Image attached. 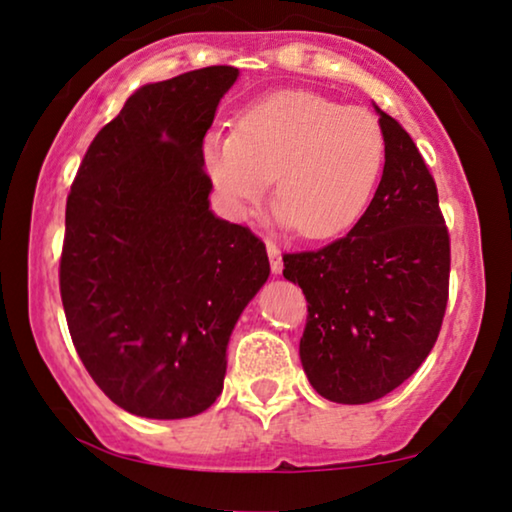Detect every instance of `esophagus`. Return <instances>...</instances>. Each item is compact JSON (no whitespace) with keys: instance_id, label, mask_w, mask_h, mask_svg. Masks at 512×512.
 <instances>
[{"instance_id":"esophagus-1","label":"esophagus","mask_w":512,"mask_h":512,"mask_svg":"<svg viewBox=\"0 0 512 512\" xmlns=\"http://www.w3.org/2000/svg\"><path fill=\"white\" fill-rule=\"evenodd\" d=\"M267 252H269L271 271H274V274H281V271H283V255H281V248H278L276 243L267 241Z\"/></svg>"}]
</instances>
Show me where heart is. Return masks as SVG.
<instances>
[{"label": "heart", "mask_w": 512, "mask_h": 512, "mask_svg": "<svg viewBox=\"0 0 512 512\" xmlns=\"http://www.w3.org/2000/svg\"><path fill=\"white\" fill-rule=\"evenodd\" d=\"M386 140L370 112L313 91H278L210 131L203 166L231 215L248 217L276 182V222L325 241L363 217L384 168Z\"/></svg>", "instance_id": "1"}]
</instances>
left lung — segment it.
Instances as JSON below:
<instances>
[{"label": "left lung", "mask_w": 512, "mask_h": 512, "mask_svg": "<svg viewBox=\"0 0 512 512\" xmlns=\"http://www.w3.org/2000/svg\"><path fill=\"white\" fill-rule=\"evenodd\" d=\"M384 173L349 234L316 252L285 255L309 318L299 358L316 393L342 405L384 398L431 353L447 306L449 236L438 189L417 145L374 105Z\"/></svg>", "instance_id": "left-lung-1"}]
</instances>
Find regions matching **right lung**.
Listing matches in <instances>:
<instances>
[{"label":"right lung","mask_w":512,"mask_h":512,"mask_svg":"<svg viewBox=\"0 0 512 512\" xmlns=\"http://www.w3.org/2000/svg\"><path fill=\"white\" fill-rule=\"evenodd\" d=\"M236 79L215 65L140 86L67 196V327L95 384L135 417L187 419L215 403L231 332L269 278L260 238L210 210L203 170V138Z\"/></svg>","instance_id":"1"}]
</instances>
